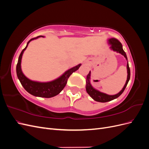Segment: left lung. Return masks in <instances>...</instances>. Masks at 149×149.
I'll use <instances>...</instances> for the list:
<instances>
[{
  "label": "left lung",
  "instance_id": "obj_1",
  "mask_svg": "<svg viewBox=\"0 0 149 149\" xmlns=\"http://www.w3.org/2000/svg\"><path fill=\"white\" fill-rule=\"evenodd\" d=\"M108 43L111 45L110 48L112 49V50H113L114 52H116L117 53H120L121 55H123L125 58V59L127 60L126 53L124 51V49L123 48V45H122L121 43L119 41V40H118L116 38H112L108 40ZM127 80H126L125 84L124 86L123 89H122L119 93L114 94V95H108L107 94L103 93L102 92H100V91H98V90L94 89L92 86L91 83H90V79H91V71H89V73L86 77V90L88 94L93 99L94 101L100 102H106L113 100L114 99L118 98L119 96L121 95V94L124 92V89H125L126 86H127V83L130 79V71L128 61L127 64Z\"/></svg>",
  "mask_w": 149,
  "mask_h": 149
}]
</instances>
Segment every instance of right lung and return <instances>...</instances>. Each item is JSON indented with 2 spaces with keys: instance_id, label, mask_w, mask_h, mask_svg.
<instances>
[{
  "instance_id": "1",
  "label": "right lung",
  "mask_w": 149,
  "mask_h": 149,
  "mask_svg": "<svg viewBox=\"0 0 149 149\" xmlns=\"http://www.w3.org/2000/svg\"><path fill=\"white\" fill-rule=\"evenodd\" d=\"M39 37H44L43 36H38V37L36 38H31L28 42L26 47L22 51L19 57V60H18V63L16 67L17 75L22 86L31 95L37 97L49 98L58 95L63 89L67 83L68 79L69 78L70 75L76 70H78L81 64H79L77 66H75L69 69L68 70L66 71L59 78H58L55 80H53L52 81L38 82L30 80L28 78H26L21 69L22 55H23V53L26 48H27L29 43L31 40L37 39Z\"/></svg>"
}]
</instances>
